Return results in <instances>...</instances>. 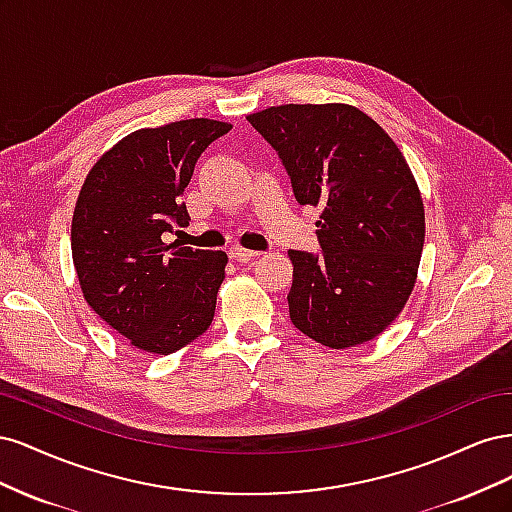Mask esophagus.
<instances>
[{
    "label": "esophagus",
    "instance_id": "1",
    "mask_svg": "<svg viewBox=\"0 0 512 512\" xmlns=\"http://www.w3.org/2000/svg\"><path fill=\"white\" fill-rule=\"evenodd\" d=\"M228 256H230L232 260H237V262H247V260H252V258L260 256V252L243 250V247H230V250H228Z\"/></svg>",
    "mask_w": 512,
    "mask_h": 512
}]
</instances>
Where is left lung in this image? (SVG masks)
I'll return each instance as SVG.
<instances>
[{"label":"left lung","instance_id":"obj_1","mask_svg":"<svg viewBox=\"0 0 512 512\" xmlns=\"http://www.w3.org/2000/svg\"><path fill=\"white\" fill-rule=\"evenodd\" d=\"M247 121L280 153L299 203L320 207L322 254L288 252L292 324L333 350L371 342L408 303L425 243L404 153L352 104L269 106Z\"/></svg>","mask_w":512,"mask_h":512}]
</instances>
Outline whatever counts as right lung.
Wrapping results in <instances>:
<instances>
[{"label": "right lung", "instance_id": "add662e5", "mask_svg": "<svg viewBox=\"0 0 512 512\" xmlns=\"http://www.w3.org/2000/svg\"><path fill=\"white\" fill-rule=\"evenodd\" d=\"M232 126L183 119L123 136L91 166L72 215V260L87 305L149 354L203 335L224 282L226 252L164 243L188 226L183 192L194 164Z\"/></svg>", "mask_w": 512, "mask_h": 512}]
</instances>
